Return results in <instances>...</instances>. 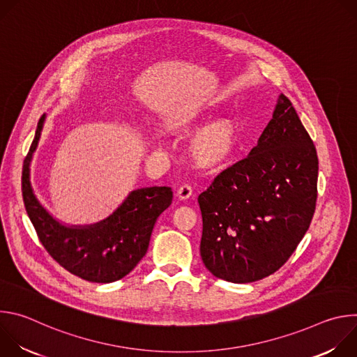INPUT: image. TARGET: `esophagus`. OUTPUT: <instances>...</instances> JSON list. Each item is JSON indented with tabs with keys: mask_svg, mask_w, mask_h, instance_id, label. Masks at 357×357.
Segmentation results:
<instances>
[{
	"mask_svg": "<svg viewBox=\"0 0 357 357\" xmlns=\"http://www.w3.org/2000/svg\"><path fill=\"white\" fill-rule=\"evenodd\" d=\"M176 196L181 199V200H186L192 196V188L189 185H182L178 190H176Z\"/></svg>",
	"mask_w": 357,
	"mask_h": 357,
	"instance_id": "1",
	"label": "esophagus"
}]
</instances>
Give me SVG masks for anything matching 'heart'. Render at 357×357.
I'll return each mask as SVG.
<instances>
[{
  "label": "heart",
  "mask_w": 357,
  "mask_h": 357,
  "mask_svg": "<svg viewBox=\"0 0 357 357\" xmlns=\"http://www.w3.org/2000/svg\"><path fill=\"white\" fill-rule=\"evenodd\" d=\"M202 121L199 113L178 114L169 123V130L176 135H188ZM240 132L237 123L230 117L216 119L196 131L190 139L189 155L192 162L206 171H219L225 168L236 154Z\"/></svg>",
  "instance_id": "b5f03b06"
}]
</instances>
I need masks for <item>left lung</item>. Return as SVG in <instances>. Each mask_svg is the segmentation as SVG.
Instances as JSON below:
<instances>
[{
  "mask_svg": "<svg viewBox=\"0 0 357 357\" xmlns=\"http://www.w3.org/2000/svg\"><path fill=\"white\" fill-rule=\"evenodd\" d=\"M317 183L315 145L281 94L257 146L197 197L203 264L236 284L274 274L311 225Z\"/></svg>",
  "mask_w": 357,
  "mask_h": 357,
  "instance_id": "obj_1",
  "label": "left lung"
}]
</instances>
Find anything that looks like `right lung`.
Masks as SVG:
<instances>
[{
	"instance_id": "right-lung-1",
	"label": "right lung",
	"mask_w": 357,
	"mask_h": 357,
	"mask_svg": "<svg viewBox=\"0 0 357 357\" xmlns=\"http://www.w3.org/2000/svg\"><path fill=\"white\" fill-rule=\"evenodd\" d=\"M45 114L22 167V197L39 241L56 263L90 282L121 280L145 256L158 216L171 206L172 189L152 186L132 190L107 219L90 226H65L50 216L36 199L29 164L38 146Z\"/></svg>"
}]
</instances>
